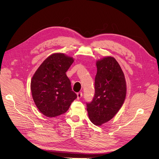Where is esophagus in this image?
<instances>
[{"label":"esophagus","instance_id":"1","mask_svg":"<svg viewBox=\"0 0 159 159\" xmlns=\"http://www.w3.org/2000/svg\"><path fill=\"white\" fill-rule=\"evenodd\" d=\"M82 92H79V93H77V99H80L82 98Z\"/></svg>","mask_w":159,"mask_h":159}]
</instances>
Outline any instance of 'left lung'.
Masks as SVG:
<instances>
[{"label":"left lung","mask_w":159,"mask_h":159,"mask_svg":"<svg viewBox=\"0 0 159 159\" xmlns=\"http://www.w3.org/2000/svg\"><path fill=\"white\" fill-rule=\"evenodd\" d=\"M95 94L87 103L89 118L94 125L101 126L114 117L124 103L126 84L121 68L115 58L106 57L96 62Z\"/></svg>","instance_id":"obj_1"}]
</instances>
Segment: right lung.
Returning <instances> with one entry per match:
<instances>
[{
	"label": "right lung",
	"instance_id": "right-lung-1",
	"mask_svg": "<svg viewBox=\"0 0 159 159\" xmlns=\"http://www.w3.org/2000/svg\"><path fill=\"white\" fill-rule=\"evenodd\" d=\"M74 61L63 53H53L43 61L33 75L32 96L43 115L53 118L63 114L77 98L66 75Z\"/></svg>",
	"mask_w": 159,
	"mask_h": 159
}]
</instances>
